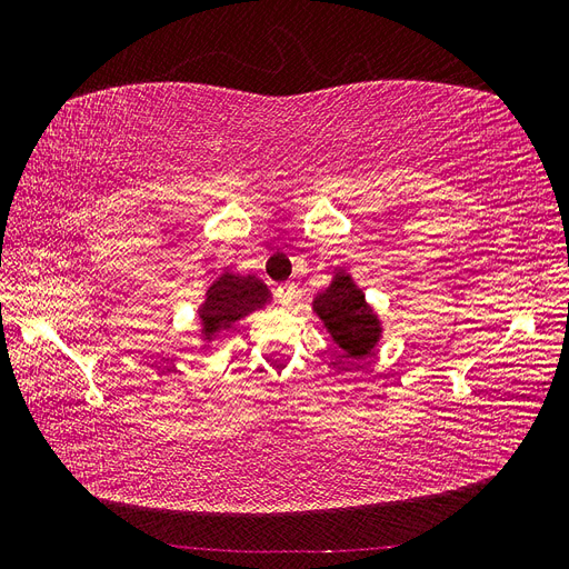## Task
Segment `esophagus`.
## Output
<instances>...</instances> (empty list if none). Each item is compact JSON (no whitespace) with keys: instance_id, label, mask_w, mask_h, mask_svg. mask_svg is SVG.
Returning <instances> with one entry per match:
<instances>
[{"instance_id":"1","label":"esophagus","mask_w":569,"mask_h":569,"mask_svg":"<svg viewBox=\"0 0 569 569\" xmlns=\"http://www.w3.org/2000/svg\"><path fill=\"white\" fill-rule=\"evenodd\" d=\"M274 297H278L280 306L291 308L297 301V284L295 282H282L278 289H274Z\"/></svg>"}]
</instances>
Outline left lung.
<instances>
[{"instance_id": "obj_1", "label": "left lung", "mask_w": 569, "mask_h": 569, "mask_svg": "<svg viewBox=\"0 0 569 569\" xmlns=\"http://www.w3.org/2000/svg\"><path fill=\"white\" fill-rule=\"evenodd\" d=\"M313 311L351 358L368 356L380 339V322L366 303L363 291L351 282L349 274H337L332 284L313 301Z\"/></svg>"}]
</instances>
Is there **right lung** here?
I'll return each mask as SVG.
<instances>
[{"instance_id": "obj_1", "label": "right lung", "mask_w": 569, "mask_h": 569, "mask_svg": "<svg viewBox=\"0 0 569 569\" xmlns=\"http://www.w3.org/2000/svg\"><path fill=\"white\" fill-rule=\"evenodd\" d=\"M268 301V287L256 278H237V274L226 272L218 278L211 289L209 299L201 308V322L206 337L216 335L218 330H230V327L249 316L256 308H261Z\"/></svg>"}]
</instances>
